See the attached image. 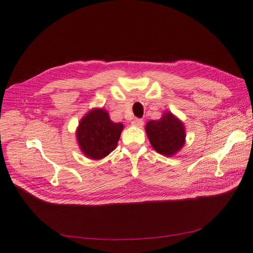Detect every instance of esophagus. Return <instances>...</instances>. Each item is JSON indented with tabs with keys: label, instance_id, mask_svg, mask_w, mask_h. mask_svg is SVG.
<instances>
[{
	"label": "esophagus",
	"instance_id": "esophagus-1",
	"mask_svg": "<svg viewBox=\"0 0 253 253\" xmlns=\"http://www.w3.org/2000/svg\"><path fill=\"white\" fill-rule=\"evenodd\" d=\"M132 126H137V127H141V126H143V121H142V119L135 118V119L132 121Z\"/></svg>",
	"mask_w": 253,
	"mask_h": 253
}]
</instances>
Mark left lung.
<instances>
[{
    "mask_svg": "<svg viewBox=\"0 0 253 253\" xmlns=\"http://www.w3.org/2000/svg\"><path fill=\"white\" fill-rule=\"evenodd\" d=\"M145 133L153 149L165 156L175 155L186 142L185 125L171 112H165L158 120L147 122Z\"/></svg>",
    "mask_w": 253,
    "mask_h": 253,
    "instance_id": "obj_1",
    "label": "left lung"
}]
</instances>
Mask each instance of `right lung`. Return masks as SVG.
<instances>
[{"mask_svg": "<svg viewBox=\"0 0 253 253\" xmlns=\"http://www.w3.org/2000/svg\"><path fill=\"white\" fill-rule=\"evenodd\" d=\"M124 125L111 120L108 111L94 108L81 118L76 138L81 152L87 158L99 160L117 148Z\"/></svg>", "mask_w": 253, "mask_h": 253, "instance_id": "right-lung-1", "label": "right lung"}]
</instances>
